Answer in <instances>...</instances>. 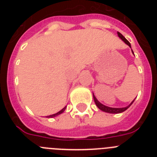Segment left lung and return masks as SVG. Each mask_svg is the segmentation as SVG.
Segmentation results:
<instances>
[{
	"label": "left lung",
	"instance_id": "8db88e82",
	"mask_svg": "<svg viewBox=\"0 0 157 157\" xmlns=\"http://www.w3.org/2000/svg\"><path fill=\"white\" fill-rule=\"evenodd\" d=\"M117 34H118V36H119V37H120V38H121V39H122V41H124V42H125L126 44H127V45H128V46H130V48H131L130 43L129 42V41H127V39H126L125 37H123V36L121 34H120V32H117ZM131 50H132V49H131ZM132 52H133V53H134L133 50H132ZM93 96H94V102H95L96 105L98 106V108L100 109V110L103 111V112H108V113H112V114H117V113H121V112H124V111H126L127 109H128L129 107L130 106V105H132L133 102H134V100H135V99H134V101H133L132 102H131V103H130V105H128V106L124 107V108H111V107L106 106V105H104L103 104H101V102H99V101H98V100L97 99L95 96H94V93H93Z\"/></svg>",
	"mask_w": 157,
	"mask_h": 157
}]
</instances>
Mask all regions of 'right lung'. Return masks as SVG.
I'll return each instance as SVG.
<instances>
[{
    "label": "right lung",
    "instance_id": "add662e5",
    "mask_svg": "<svg viewBox=\"0 0 157 157\" xmlns=\"http://www.w3.org/2000/svg\"><path fill=\"white\" fill-rule=\"evenodd\" d=\"M66 108H67V106H65L64 108H63V109H61V110L59 111V112H56V113H55V114H53V115H50V116H46V117H47V118H53V117H56V116H59V115H60V114H61V113H63V112L65 111V109H66Z\"/></svg>",
    "mask_w": 157,
    "mask_h": 157
}]
</instances>
